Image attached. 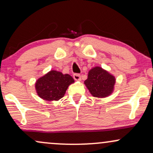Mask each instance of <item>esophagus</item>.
Returning a JSON list of instances; mask_svg holds the SVG:
<instances>
[{"label":"esophagus","instance_id":"34e87169","mask_svg":"<svg viewBox=\"0 0 153 153\" xmlns=\"http://www.w3.org/2000/svg\"><path fill=\"white\" fill-rule=\"evenodd\" d=\"M73 78L75 80L79 81V80H80V75L78 74V73H75V74L73 75Z\"/></svg>","mask_w":153,"mask_h":153}]
</instances>
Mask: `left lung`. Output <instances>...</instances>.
<instances>
[{
  "label": "left lung",
  "mask_w": 153,
  "mask_h": 153,
  "mask_svg": "<svg viewBox=\"0 0 153 153\" xmlns=\"http://www.w3.org/2000/svg\"><path fill=\"white\" fill-rule=\"evenodd\" d=\"M115 83V77L99 66L91 69L88 78L84 81L91 94L97 98H106L110 96L114 90Z\"/></svg>",
  "instance_id": "obj_1"
}]
</instances>
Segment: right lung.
Masks as SVG:
<instances>
[{
    "mask_svg": "<svg viewBox=\"0 0 153 153\" xmlns=\"http://www.w3.org/2000/svg\"><path fill=\"white\" fill-rule=\"evenodd\" d=\"M75 82L69 74L61 72L50 71L37 79L35 83L36 94L45 101H59L65 94L68 86Z\"/></svg>",
    "mask_w": 153,
    "mask_h": 153,
    "instance_id": "right-lung-1",
    "label": "right lung"
}]
</instances>
